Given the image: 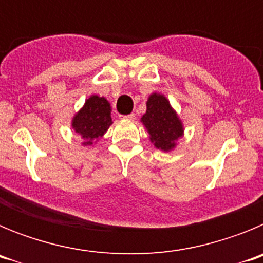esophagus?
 Here are the masks:
<instances>
[{
	"instance_id": "esophagus-1",
	"label": "esophagus",
	"mask_w": 263,
	"mask_h": 263,
	"mask_svg": "<svg viewBox=\"0 0 263 263\" xmlns=\"http://www.w3.org/2000/svg\"><path fill=\"white\" fill-rule=\"evenodd\" d=\"M125 120H130V121H133L134 118H136V115H134V113H132V115H127V116H125Z\"/></svg>"
}]
</instances>
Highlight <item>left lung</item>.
Wrapping results in <instances>:
<instances>
[{
  "label": "left lung",
  "instance_id": "obj_1",
  "mask_svg": "<svg viewBox=\"0 0 263 263\" xmlns=\"http://www.w3.org/2000/svg\"><path fill=\"white\" fill-rule=\"evenodd\" d=\"M141 122L147 132L150 142L160 152L175 150L179 139L184 136L183 121L168 99L158 92L148 95L146 113L141 117Z\"/></svg>",
  "mask_w": 263,
  "mask_h": 263
}]
</instances>
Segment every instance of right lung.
Masks as SVG:
<instances>
[{
  "label": "right lung",
  "instance_id": "add662e5",
  "mask_svg": "<svg viewBox=\"0 0 263 263\" xmlns=\"http://www.w3.org/2000/svg\"><path fill=\"white\" fill-rule=\"evenodd\" d=\"M111 106L105 97L90 95L84 105L76 111L71 121V126L83 139L81 145H96L100 138L108 132L111 122Z\"/></svg>",
  "mask_w": 263,
  "mask_h": 263
}]
</instances>
